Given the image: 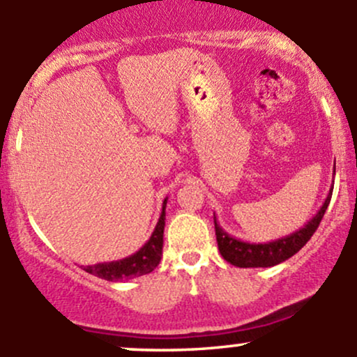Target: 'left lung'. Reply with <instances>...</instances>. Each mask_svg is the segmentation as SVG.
<instances>
[{
    "label": "left lung",
    "instance_id": "left-lung-1",
    "mask_svg": "<svg viewBox=\"0 0 357 357\" xmlns=\"http://www.w3.org/2000/svg\"><path fill=\"white\" fill-rule=\"evenodd\" d=\"M333 175H335V170H333ZM332 190L333 187H331V192H328L321 208L318 209V213L303 228L296 229L291 235L282 236V238L266 241V243H250V241L235 238L221 228L216 220V214H214V229H216L218 248H220L221 257L235 267H272L284 262L296 252H300L306 245V241L312 238L313 233L317 231L325 211L331 204Z\"/></svg>",
    "mask_w": 357,
    "mask_h": 357
}]
</instances>
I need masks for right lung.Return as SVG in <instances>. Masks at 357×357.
Returning <instances> with one entry per match:
<instances>
[{
	"instance_id": "right-lung-1",
	"label": "right lung",
	"mask_w": 357,
	"mask_h": 357,
	"mask_svg": "<svg viewBox=\"0 0 357 357\" xmlns=\"http://www.w3.org/2000/svg\"><path fill=\"white\" fill-rule=\"evenodd\" d=\"M167 201H163L162 214L153 229L151 236L136 254L126 257L121 260H112V262H102L95 264V266H86L85 271L90 274L97 275V278L105 279V281H126V279L139 278V275L149 274L158 267L160 260L163 254V229H165V208H167Z\"/></svg>"
}]
</instances>
